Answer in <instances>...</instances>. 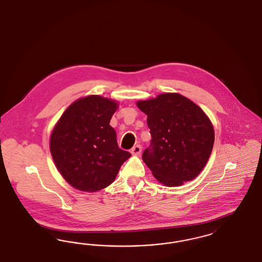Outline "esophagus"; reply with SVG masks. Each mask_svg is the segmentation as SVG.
<instances>
[{"instance_id":"obj_1","label":"esophagus","mask_w":262,"mask_h":262,"mask_svg":"<svg viewBox=\"0 0 262 262\" xmlns=\"http://www.w3.org/2000/svg\"><path fill=\"white\" fill-rule=\"evenodd\" d=\"M130 152H132V154H134V155H138V154H140V153H141V145L137 144L136 146H134V147L132 148Z\"/></svg>"}]
</instances>
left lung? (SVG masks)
I'll return each instance as SVG.
<instances>
[{"instance_id": "left-lung-1", "label": "left lung", "mask_w": 262, "mask_h": 262, "mask_svg": "<svg viewBox=\"0 0 262 262\" xmlns=\"http://www.w3.org/2000/svg\"><path fill=\"white\" fill-rule=\"evenodd\" d=\"M137 105L147 115L152 139L142 159L153 176L168 187L194 179L208 161L214 144L208 117L178 93L161 94Z\"/></svg>"}]
</instances>
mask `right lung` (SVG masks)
<instances>
[{
	"mask_svg": "<svg viewBox=\"0 0 262 262\" xmlns=\"http://www.w3.org/2000/svg\"><path fill=\"white\" fill-rule=\"evenodd\" d=\"M118 105L114 100L90 95L74 102L51 135L50 150L63 179L83 191L111 185L132 154L118 146L110 124Z\"/></svg>",
	"mask_w": 262,
	"mask_h": 262,
	"instance_id": "add662e5",
	"label": "right lung"
}]
</instances>
